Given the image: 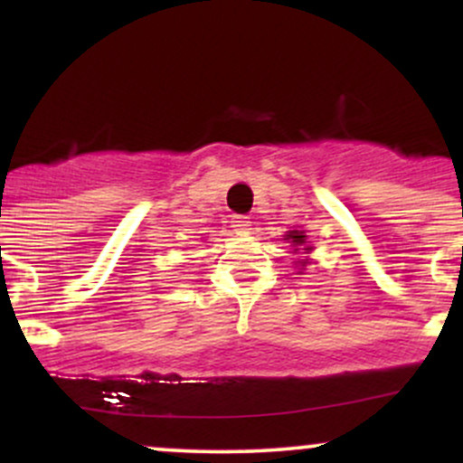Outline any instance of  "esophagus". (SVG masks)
<instances>
[{"mask_svg":"<svg viewBox=\"0 0 463 463\" xmlns=\"http://www.w3.org/2000/svg\"><path fill=\"white\" fill-rule=\"evenodd\" d=\"M232 228L241 232V235H246V232H250V220L246 215H232Z\"/></svg>","mask_w":463,"mask_h":463,"instance_id":"esophagus-1","label":"esophagus"}]
</instances>
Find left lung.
<instances>
[{"instance_id":"8db88e82","label":"left lung","mask_w":463,"mask_h":463,"mask_svg":"<svg viewBox=\"0 0 463 463\" xmlns=\"http://www.w3.org/2000/svg\"><path fill=\"white\" fill-rule=\"evenodd\" d=\"M287 239H291V243H296V246H302V243H305V232H300V231H289V235H285ZM309 250V248H307Z\"/></svg>"}]
</instances>
